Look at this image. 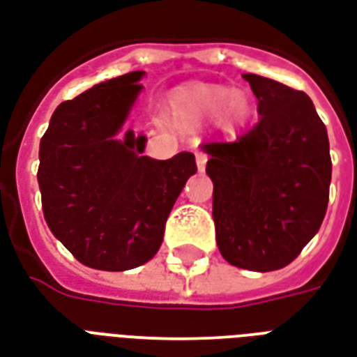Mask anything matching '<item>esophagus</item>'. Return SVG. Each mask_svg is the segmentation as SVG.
Here are the masks:
<instances>
[{
  "mask_svg": "<svg viewBox=\"0 0 357 357\" xmlns=\"http://www.w3.org/2000/svg\"><path fill=\"white\" fill-rule=\"evenodd\" d=\"M207 160H208L207 152H203V150H197V152H195V162H197V169H199V171H205Z\"/></svg>",
  "mask_w": 357,
  "mask_h": 357,
  "instance_id": "34e87169",
  "label": "esophagus"
}]
</instances>
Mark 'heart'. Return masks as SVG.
I'll use <instances>...</instances> for the list:
<instances>
[{"mask_svg":"<svg viewBox=\"0 0 357 357\" xmlns=\"http://www.w3.org/2000/svg\"><path fill=\"white\" fill-rule=\"evenodd\" d=\"M173 111L182 120H201V118H222L226 126L243 122L248 114V101L241 93L222 86H194L176 93Z\"/></svg>","mask_w":357,"mask_h":357,"instance_id":"1","label":"heart"}]
</instances>
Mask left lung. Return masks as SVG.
<instances>
[{"label":"left lung","instance_id":"obj_1","mask_svg":"<svg viewBox=\"0 0 357 357\" xmlns=\"http://www.w3.org/2000/svg\"><path fill=\"white\" fill-rule=\"evenodd\" d=\"M259 120L233 141L203 144L214 184L216 245L241 269L277 271L291 264L326 216L331 156L326 126L301 90L243 75Z\"/></svg>","mask_w":357,"mask_h":357}]
</instances>
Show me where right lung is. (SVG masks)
<instances>
[{
  "label": "right lung",
  "instance_id": "right-lung-1",
  "mask_svg": "<svg viewBox=\"0 0 357 357\" xmlns=\"http://www.w3.org/2000/svg\"><path fill=\"white\" fill-rule=\"evenodd\" d=\"M141 77L122 75L60 103L39 144L45 220L92 269L126 271L154 258L169 213L197 171L192 152L160 162L143 156V135L114 137L143 88Z\"/></svg>",
  "mask_w": 357,
  "mask_h": 357
}]
</instances>
